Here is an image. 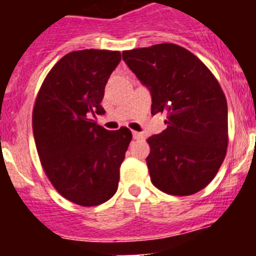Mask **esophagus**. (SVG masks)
<instances>
[{"label":"esophagus","instance_id":"1","mask_svg":"<svg viewBox=\"0 0 256 256\" xmlns=\"http://www.w3.org/2000/svg\"><path fill=\"white\" fill-rule=\"evenodd\" d=\"M132 134H133V138H134V140H140V138H142V137H144V136H142V133L136 132V130H133Z\"/></svg>","mask_w":256,"mask_h":256}]
</instances>
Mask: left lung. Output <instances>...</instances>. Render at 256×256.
Listing matches in <instances>:
<instances>
[{
	"label": "left lung",
	"mask_w": 256,
	"mask_h": 256,
	"mask_svg": "<svg viewBox=\"0 0 256 256\" xmlns=\"http://www.w3.org/2000/svg\"><path fill=\"white\" fill-rule=\"evenodd\" d=\"M123 60L150 90L151 114H166V130L148 140L151 182L188 196L216 177L228 146L227 100L204 62L174 44L123 52Z\"/></svg>",
	"instance_id": "1"
}]
</instances>
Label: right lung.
Segmentation results:
<instances>
[{
    "label": "right lung",
    "instance_id": "right-lung-1",
    "mask_svg": "<svg viewBox=\"0 0 256 256\" xmlns=\"http://www.w3.org/2000/svg\"><path fill=\"white\" fill-rule=\"evenodd\" d=\"M120 52L82 50L66 54L50 70L33 108V134L52 186L74 204L100 205L118 190L119 168L132 140L128 128L108 130L94 116L101 106Z\"/></svg>",
    "mask_w": 256,
    "mask_h": 256
}]
</instances>
